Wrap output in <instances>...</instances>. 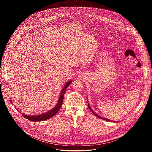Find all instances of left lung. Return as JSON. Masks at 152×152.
I'll list each match as a JSON object with an SVG mask.
<instances>
[{
  "mask_svg": "<svg viewBox=\"0 0 152 152\" xmlns=\"http://www.w3.org/2000/svg\"><path fill=\"white\" fill-rule=\"evenodd\" d=\"M88 108L91 110V111L92 112V113H94V115L96 116V117H99V118H101V119H102V120H105V121H109V122H114V123L115 122V123H116V121H113L110 120H109L108 118H104V117H102L101 116L98 115L97 113H96L94 111L92 110V109L91 108V106H90V105H89V104L88 102Z\"/></svg>",
  "mask_w": 152,
  "mask_h": 152,
  "instance_id": "1",
  "label": "left lung"
}]
</instances>
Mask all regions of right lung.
<instances>
[{"mask_svg": "<svg viewBox=\"0 0 152 152\" xmlns=\"http://www.w3.org/2000/svg\"><path fill=\"white\" fill-rule=\"evenodd\" d=\"M71 83H72V80H69V81H67L65 83L64 86L61 91V92H60V94L59 96L57 104H56V105L55 106L54 108L51 109V110H50L49 111L43 113H42V114H40V115H32V116L26 115L24 113H22L20 112H19L22 114L23 116H24V117H25L26 118L29 120L31 121H34V122L43 121L50 118L52 117L55 115L57 113L59 109L61 108V107L62 105V104H63V99H64V95L65 94L66 89L69 87V86L71 84ZM11 104H13L12 101H11Z\"/></svg>", "mask_w": 152, "mask_h": 152, "instance_id": "add662e5", "label": "right lung"}]
</instances>
